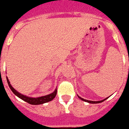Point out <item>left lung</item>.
Masks as SVG:
<instances>
[{
  "label": "left lung",
  "instance_id": "1",
  "mask_svg": "<svg viewBox=\"0 0 129 129\" xmlns=\"http://www.w3.org/2000/svg\"><path fill=\"white\" fill-rule=\"evenodd\" d=\"M79 98L80 99H81L82 100H83V101H85V102H89V103H92V104H97V103H100V102H103V101H104L105 100H106L108 98H105L104 100H101V101H91V100H85V99H84V98H81V97H80V96H78Z\"/></svg>",
  "mask_w": 129,
  "mask_h": 129
}]
</instances>
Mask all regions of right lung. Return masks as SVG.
I'll list each match as a JSON object with an SVG mask.
<instances>
[{"mask_svg": "<svg viewBox=\"0 0 129 129\" xmlns=\"http://www.w3.org/2000/svg\"><path fill=\"white\" fill-rule=\"evenodd\" d=\"M7 82H8V84H9V88H11V90H12V92H13L16 96H18L19 98H20L23 100L25 101V102H28L29 104H33V105H38V104H43V103H46V102H49V101H51V100L55 97V96H56L57 94V90H55L53 93L49 94V95H47V96H41V97H39V98H29V97H27V96H24L23 94H21L20 93H19V92H17V91H16V90L12 87V86L10 84V82H9V80H8V78H7Z\"/></svg>", "mask_w": 129, "mask_h": 129, "instance_id": "add662e5", "label": "right lung"}]
</instances>
